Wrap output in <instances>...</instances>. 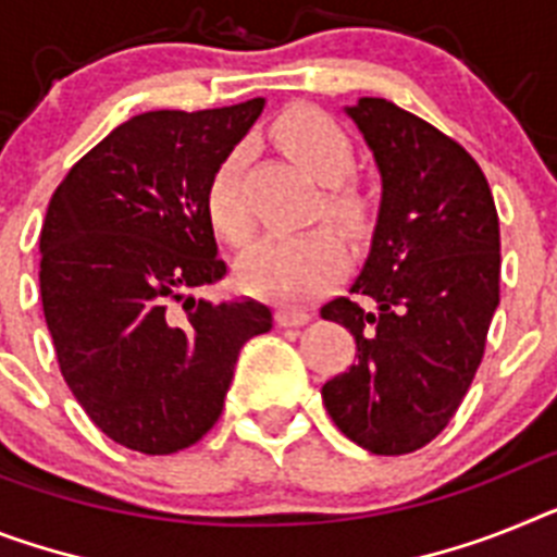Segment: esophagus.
Wrapping results in <instances>:
<instances>
[{
    "label": "esophagus",
    "mask_w": 557,
    "mask_h": 557,
    "mask_svg": "<svg viewBox=\"0 0 557 557\" xmlns=\"http://www.w3.org/2000/svg\"><path fill=\"white\" fill-rule=\"evenodd\" d=\"M274 317H277V325H283V329H297V325H306L308 322V311L292 306H280Z\"/></svg>",
    "instance_id": "obj_1"
}]
</instances>
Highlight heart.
I'll return each instance as SVG.
<instances>
[{
    "instance_id": "b5f03b06",
    "label": "heart",
    "mask_w": 557,
    "mask_h": 557,
    "mask_svg": "<svg viewBox=\"0 0 557 557\" xmlns=\"http://www.w3.org/2000/svg\"><path fill=\"white\" fill-rule=\"evenodd\" d=\"M274 138L302 170L329 184L325 209L339 223L359 221L357 195L343 184L354 170V141L331 115L314 107H294L274 124ZM246 147L228 149L209 177L207 207L214 228L226 240L246 243L251 214L240 195V172ZM345 269V249L325 228L302 235H269L240 257V280L251 292L280 302H302L334 283Z\"/></svg>"
}]
</instances>
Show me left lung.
<instances>
[{
    "label": "left lung",
    "instance_id": "1",
    "mask_svg": "<svg viewBox=\"0 0 557 557\" xmlns=\"http://www.w3.org/2000/svg\"><path fill=\"white\" fill-rule=\"evenodd\" d=\"M382 175L371 251L350 294L320 308L357 339V362L322 385L350 442L401 456L447 428L484 357L498 308L502 235L473 156L385 98L345 107Z\"/></svg>",
    "mask_w": 557,
    "mask_h": 557
}]
</instances>
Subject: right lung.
<instances>
[{"instance_id": "1", "label": "right lung", "mask_w": 557, "mask_h": 557, "mask_svg": "<svg viewBox=\"0 0 557 557\" xmlns=\"http://www.w3.org/2000/svg\"><path fill=\"white\" fill-rule=\"evenodd\" d=\"M263 107L141 112L50 198L39 286L59 368L92 424L129 450L166 456L207 436L237 354L271 329L263 302L195 297L226 274L209 177Z\"/></svg>"}]
</instances>
